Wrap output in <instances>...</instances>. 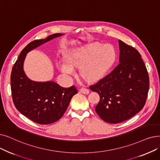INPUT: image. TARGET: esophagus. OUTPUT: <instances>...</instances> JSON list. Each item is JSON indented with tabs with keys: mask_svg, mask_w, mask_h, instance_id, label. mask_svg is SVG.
<instances>
[{
	"mask_svg": "<svg viewBox=\"0 0 160 160\" xmlns=\"http://www.w3.org/2000/svg\"><path fill=\"white\" fill-rule=\"evenodd\" d=\"M80 92L82 93H84V94H88L89 93V90L88 89H86V88H81L80 89Z\"/></svg>",
	"mask_w": 160,
	"mask_h": 160,
	"instance_id": "esophagus-1",
	"label": "esophagus"
}]
</instances>
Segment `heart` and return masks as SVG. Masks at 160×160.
Instances as JSON below:
<instances>
[{"label":"heart","mask_w":160,"mask_h":160,"mask_svg":"<svg viewBox=\"0 0 160 160\" xmlns=\"http://www.w3.org/2000/svg\"><path fill=\"white\" fill-rule=\"evenodd\" d=\"M116 51L109 44H89L68 52L66 61L57 62L59 70L64 74L73 75L74 68H80V75L89 82L97 81L106 74L114 63Z\"/></svg>","instance_id":"heart-1"}]
</instances>
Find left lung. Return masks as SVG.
I'll use <instances>...</instances> for the list:
<instances>
[{
    "mask_svg": "<svg viewBox=\"0 0 160 160\" xmlns=\"http://www.w3.org/2000/svg\"><path fill=\"white\" fill-rule=\"evenodd\" d=\"M118 42L119 64L105 77L89 86L100 96L96 112L110 123L126 121L141 111L149 89V76L141 54L122 40Z\"/></svg>",
    "mask_w": 160,
    "mask_h": 160,
    "instance_id": "left-lung-1",
    "label": "left lung"
}]
</instances>
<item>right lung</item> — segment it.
<instances>
[{
	"instance_id": "1",
	"label": "right lung",
	"mask_w": 160,
	"mask_h": 160,
	"mask_svg": "<svg viewBox=\"0 0 160 160\" xmlns=\"http://www.w3.org/2000/svg\"><path fill=\"white\" fill-rule=\"evenodd\" d=\"M61 35L55 33L45 39L32 41L21 52L12 68L11 91L14 105L19 112L39 124H50L59 120L78 92L74 86L65 88L53 81L30 80L23 71L24 60L31 50Z\"/></svg>"
}]
</instances>
